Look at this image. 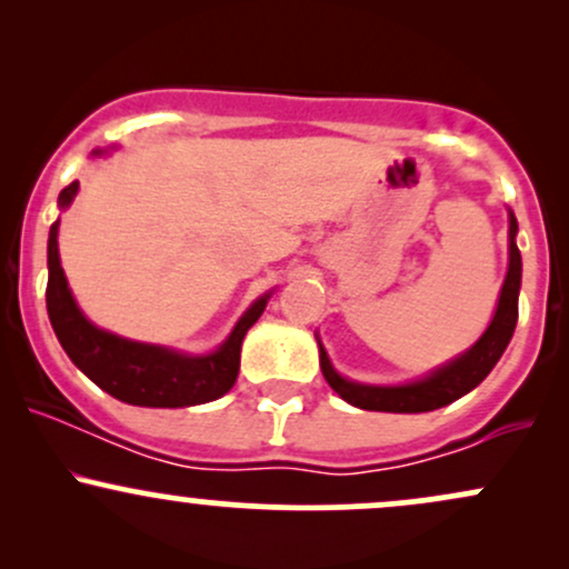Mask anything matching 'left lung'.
Here are the masks:
<instances>
[{
  "instance_id": "left-lung-1",
  "label": "left lung",
  "mask_w": 569,
  "mask_h": 569,
  "mask_svg": "<svg viewBox=\"0 0 569 569\" xmlns=\"http://www.w3.org/2000/svg\"><path fill=\"white\" fill-rule=\"evenodd\" d=\"M516 224L513 211H508V272L502 280L498 297V307L489 321L487 331L481 335L466 352L441 363L439 369L428 371L426 377L401 385H367L342 377L331 363L321 337L318 339V358H321V371L326 382L335 388V393L358 409L367 411H396V415H417V411H433L457 401L479 385L511 342L516 318H519V289H521V253L516 246Z\"/></svg>"
}]
</instances>
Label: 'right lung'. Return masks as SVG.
I'll list each match as a JSON object with an SVG mask.
<instances>
[{"instance_id": "1", "label": "right lung", "mask_w": 569, "mask_h": 569, "mask_svg": "<svg viewBox=\"0 0 569 569\" xmlns=\"http://www.w3.org/2000/svg\"><path fill=\"white\" fill-rule=\"evenodd\" d=\"M93 154L101 158L107 149H96ZM77 192H80V181H71L67 189H61L58 208L67 211ZM58 224L61 219H56V224L50 227L48 238L44 299H48V316L58 342L84 377H90L117 401L154 409L198 407V403L217 401L232 388L240 369V345H243L246 331L264 312L272 291L253 299L251 307L232 326L230 337L217 350L202 352V356L166 348V345L136 342V339L101 329L88 321V316L80 310L69 289L61 257H58Z\"/></svg>"}]
</instances>
